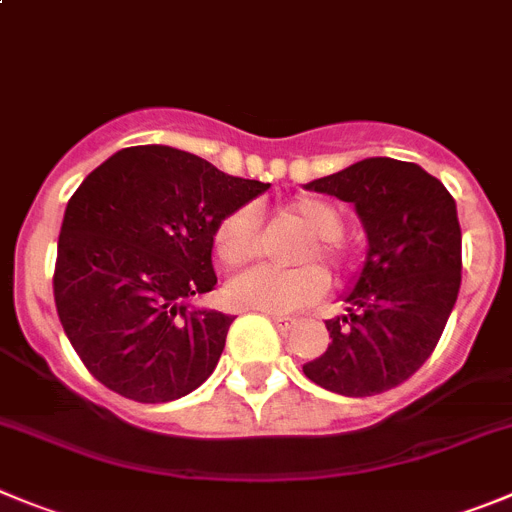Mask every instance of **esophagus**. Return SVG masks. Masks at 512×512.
<instances>
[{
	"mask_svg": "<svg viewBox=\"0 0 512 512\" xmlns=\"http://www.w3.org/2000/svg\"><path fill=\"white\" fill-rule=\"evenodd\" d=\"M272 323L278 328L280 333H288L295 328V318H280V315H272Z\"/></svg>",
	"mask_w": 512,
	"mask_h": 512,
	"instance_id": "obj_1",
	"label": "esophagus"
}]
</instances>
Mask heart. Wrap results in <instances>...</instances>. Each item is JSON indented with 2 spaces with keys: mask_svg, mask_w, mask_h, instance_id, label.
I'll list each match as a JSON object with an SVG mask.
<instances>
[{
  "mask_svg": "<svg viewBox=\"0 0 512 512\" xmlns=\"http://www.w3.org/2000/svg\"><path fill=\"white\" fill-rule=\"evenodd\" d=\"M288 217L298 219L310 232V240L300 250V260H321L338 278L348 275L353 255L341 240L343 214L321 197L290 199L283 207ZM260 242V212L250 204L232 209L219 219L214 229V255L224 267H240L257 255ZM328 288L326 272L315 265L283 267L257 265L229 280L227 300L240 310H255L265 315H285L315 303Z\"/></svg>",
  "mask_w": 512,
  "mask_h": 512,
  "instance_id": "b5f03b06",
  "label": "heart"
}]
</instances>
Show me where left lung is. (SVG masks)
I'll return each mask as SVG.
<instances>
[{
    "label": "left lung",
    "mask_w": 512,
    "mask_h": 512,
    "mask_svg": "<svg viewBox=\"0 0 512 512\" xmlns=\"http://www.w3.org/2000/svg\"><path fill=\"white\" fill-rule=\"evenodd\" d=\"M305 189L351 202L369 255L346 295L348 313L326 321V353L303 366L310 381L343 396H374L404 384L432 356L462 280L455 199L409 161L376 156Z\"/></svg>",
    "instance_id": "left-lung-1"
}]
</instances>
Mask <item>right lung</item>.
Masks as SVG:
<instances>
[{
    "label": "right lung",
    "instance_id": "right-lung-1",
    "mask_svg": "<svg viewBox=\"0 0 512 512\" xmlns=\"http://www.w3.org/2000/svg\"><path fill=\"white\" fill-rule=\"evenodd\" d=\"M270 189L171 146H131L85 176L57 240L65 336L103 386L141 404L202 386L232 315L189 308L214 290L219 219Z\"/></svg>",
    "mask_w": 512,
    "mask_h": 512
}]
</instances>
